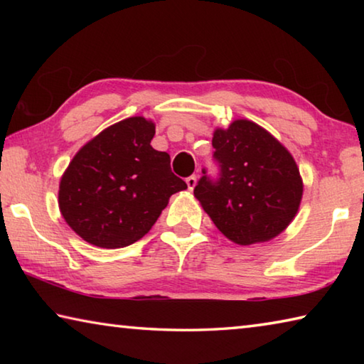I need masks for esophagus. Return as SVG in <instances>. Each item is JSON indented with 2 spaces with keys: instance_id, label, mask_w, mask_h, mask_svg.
Returning <instances> with one entry per match:
<instances>
[{
  "instance_id": "1",
  "label": "esophagus",
  "mask_w": 364,
  "mask_h": 364,
  "mask_svg": "<svg viewBox=\"0 0 364 364\" xmlns=\"http://www.w3.org/2000/svg\"><path fill=\"white\" fill-rule=\"evenodd\" d=\"M186 184H188L189 191H193V189L196 188V184H197V176H196V175L188 176V178H186Z\"/></svg>"
}]
</instances>
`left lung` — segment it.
<instances>
[{
	"label": "left lung",
	"instance_id": "obj_1",
	"mask_svg": "<svg viewBox=\"0 0 364 364\" xmlns=\"http://www.w3.org/2000/svg\"><path fill=\"white\" fill-rule=\"evenodd\" d=\"M213 162L202 168L194 196L228 239L239 245L269 241L294 220L304 184L297 164L278 139L249 120L215 130Z\"/></svg>",
	"mask_w": 364,
	"mask_h": 364
}]
</instances>
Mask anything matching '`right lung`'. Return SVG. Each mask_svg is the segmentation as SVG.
<instances>
[{"label":"right lung","mask_w":364,"mask_h":364,"mask_svg":"<svg viewBox=\"0 0 364 364\" xmlns=\"http://www.w3.org/2000/svg\"><path fill=\"white\" fill-rule=\"evenodd\" d=\"M156 127L130 117L106 128L72 159L59 186L64 220L86 242L127 247L156 223L171 194L188 188L156 151Z\"/></svg>","instance_id":"right-lung-1"}]
</instances>
